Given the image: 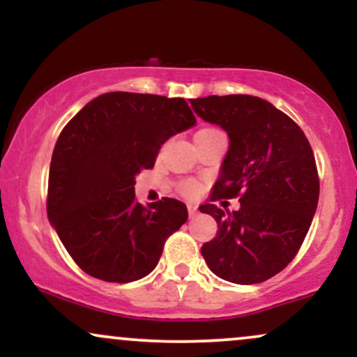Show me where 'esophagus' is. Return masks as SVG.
Listing matches in <instances>:
<instances>
[{
    "label": "esophagus",
    "instance_id": "34e87169",
    "mask_svg": "<svg viewBox=\"0 0 357 357\" xmlns=\"http://www.w3.org/2000/svg\"><path fill=\"white\" fill-rule=\"evenodd\" d=\"M196 213H198V206H196V204H192V203L188 204V215H190V218L196 216Z\"/></svg>",
    "mask_w": 357,
    "mask_h": 357
}]
</instances>
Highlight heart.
Segmentation results:
<instances>
[{"instance_id": "b5f03b06", "label": "heart", "mask_w": 357, "mask_h": 357, "mask_svg": "<svg viewBox=\"0 0 357 357\" xmlns=\"http://www.w3.org/2000/svg\"><path fill=\"white\" fill-rule=\"evenodd\" d=\"M210 130H215V129H203V130H199V132H210ZM181 191H183V195H186V196H195V195H198L199 184L196 181H184L181 184Z\"/></svg>"}]
</instances>
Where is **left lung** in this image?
<instances>
[{
    "label": "left lung",
    "instance_id": "obj_1",
    "mask_svg": "<svg viewBox=\"0 0 357 357\" xmlns=\"http://www.w3.org/2000/svg\"><path fill=\"white\" fill-rule=\"evenodd\" d=\"M191 107L230 137L213 198L240 196L233 213L199 206L218 225L202 247L204 261L233 284L268 280L296 257L317 210L312 147L292 119L260 97L210 96L191 99Z\"/></svg>",
    "mask_w": 357,
    "mask_h": 357
}]
</instances>
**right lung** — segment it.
Masks as SVG:
<instances>
[{
    "label": "right lung",
    "mask_w": 357,
    "mask_h": 357,
    "mask_svg": "<svg viewBox=\"0 0 357 357\" xmlns=\"http://www.w3.org/2000/svg\"><path fill=\"white\" fill-rule=\"evenodd\" d=\"M196 124L186 100L109 92L63 127L48 174V221L89 275L139 280L158 265L165 241L188 220L173 198L142 206L134 184L169 137Z\"/></svg>",
    "instance_id": "obj_1"
}]
</instances>
